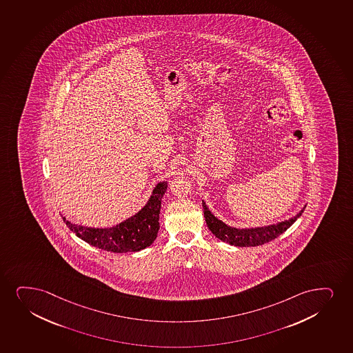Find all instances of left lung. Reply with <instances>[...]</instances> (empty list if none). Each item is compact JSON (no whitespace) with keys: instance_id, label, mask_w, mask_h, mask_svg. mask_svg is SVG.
<instances>
[{"instance_id":"1","label":"left lung","mask_w":353,"mask_h":353,"mask_svg":"<svg viewBox=\"0 0 353 353\" xmlns=\"http://www.w3.org/2000/svg\"><path fill=\"white\" fill-rule=\"evenodd\" d=\"M202 207H203V214H205L207 226L212 233L223 243L238 246V248H253V246L266 244L271 240L276 239L279 235L287 231L288 228L292 226L297 219L300 218L305 208V205L299 213L296 214L295 216L284 220V221L276 222L272 225L250 227V228H236V227L227 225L220 219L216 218L210 212V209L208 208V205H205L203 200H202Z\"/></svg>"}]
</instances>
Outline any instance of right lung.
<instances>
[{
	"mask_svg": "<svg viewBox=\"0 0 353 353\" xmlns=\"http://www.w3.org/2000/svg\"><path fill=\"white\" fill-rule=\"evenodd\" d=\"M166 189L168 181L156 184L146 205L138 213L112 227L82 226L61 216L70 231L92 246L114 253L138 252L157 238L161 200Z\"/></svg>",
	"mask_w": 353,
	"mask_h": 353,
	"instance_id": "add662e5",
	"label": "right lung"
}]
</instances>
